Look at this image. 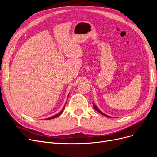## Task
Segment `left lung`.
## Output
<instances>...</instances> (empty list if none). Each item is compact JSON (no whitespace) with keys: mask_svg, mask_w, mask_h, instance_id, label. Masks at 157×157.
Returning <instances> with one entry per match:
<instances>
[{"mask_svg":"<svg viewBox=\"0 0 157 157\" xmlns=\"http://www.w3.org/2000/svg\"><path fill=\"white\" fill-rule=\"evenodd\" d=\"M94 109H96V110L98 112V113H101V114H102V115H104V116H106V117H109V116H108V115H105V114H104L103 113H102L100 110H99V109L96 106V105H95V104H94Z\"/></svg>","mask_w":157,"mask_h":157,"instance_id":"left-lung-1","label":"left lung"}]
</instances>
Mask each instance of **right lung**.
Instances as JSON below:
<instances>
[{"instance_id":"right-lung-1","label":"right lung","mask_w":157,"mask_h":157,"mask_svg":"<svg viewBox=\"0 0 157 157\" xmlns=\"http://www.w3.org/2000/svg\"><path fill=\"white\" fill-rule=\"evenodd\" d=\"M64 108H65V107H64ZM64 108L62 109V111H61L60 113H59L58 114H57V115H54V116H52V117H50V118H46V120H50V119H52V118H56V117H59L61 113H63V109H64Z\"/></svg>"}]
</instances>
